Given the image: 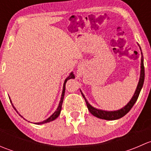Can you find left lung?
I'll return each mask as SVG.
<instances>
[{
    "mask_svg": "<svg viewBox=\"0 0 151 151\" xmlns=\"http://www.w3.org/2000/svg\"><path fill=\"white\" fill-rule=\"evenodd\" d=\"M144 80H145V67H144V63H143V57L142 56L140 78H139V83H138L137 87V89L136 91H135L133 97H132V99L130 100V101H129V102L124 107H123L122 109L117 111H111V112H108V111H103V110H100V109H96V108L93 107L91 105H90L89 103H88V101L86 100V99H85V96L83 94V93H81L82 95H83V98L85 99V102H86L88 110L90 111V112H91L93 115H94V116L97 117V118H101V119L108 120V121H113V120H117L122 118V117L124 116L125 115H126V114L130 111V109H132V106H134V104H135V102H136L137 100L138 97H139V93H140L142 88L143 86V83H144Z\"/></svg>",
    "mask_w": 151,
    "mask_h": 151,
    "instance_id": "left-lung-1",
    "label": "left lung"
}]
</instances>
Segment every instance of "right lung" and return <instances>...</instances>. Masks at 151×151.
Here are the masks:
<instances>
[{
  "label": "right lung",
  "instance_id": "right-lung-1",
  "mask_svg": "<svg viewBox=\"0 0 151 151\" xmlns=\"http://www.w3.org/2000/svg\"><path fill=\"white\" fill-rule=\"evenodd\" d=\"M74 78V74H73V73L71 72V74H70V75L68 76V77L65 80V82H64V84H63V93H62V96H61V99H60V103H59V106L58 107L57 110L55 111V112H54V113L52 114V115H51V116L49 118H47V120H45V121H42V122H40V123H36V124H43V123H49L50 122V121H54L55 119H56V118H58V117L59 116V115H60V110H61V108H62V104H63V97H64V93H65V88H66V83L67 82V80H70V79H73Z\"/></svg>",
  "mask_w": 151,
  "mask_h": 151
}]
</instances>
